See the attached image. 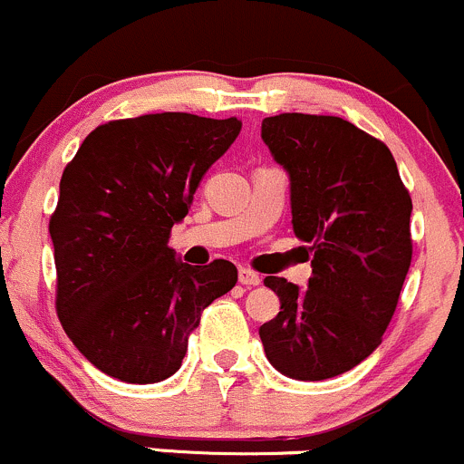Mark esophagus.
<instances>
[{
	"instance_id": "34e87169",
	"label": "esophagus",
	"mask_w": 464,
	"mask_h": 464,
	"mask_svg": "<svg viewBox=\"0 0 464 464\" xmlns=\"http://www.w3.org/2000/svg\"><path fill=\"white\" fill-rule=\"evenodd\" d=\"M238 281H241L243 285H259L261 276L256 275V272L247 270V267H241V270H238Z\"/></svg>"
}]
</instances>
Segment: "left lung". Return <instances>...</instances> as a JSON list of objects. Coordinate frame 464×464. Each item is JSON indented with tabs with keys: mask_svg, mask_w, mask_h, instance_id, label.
I'll return each mask as SVG.
<instances>
[{
	"mask_svg": "<svg viewBox=\"0 0 464 464\" xmlns=\"http://www.w3.org/2000/svg\"><path fill=\"white\" fill-rule=\"evenodd\" d=\"M261 138L288 171L313 276L305 290L266 276L281 308L259 337L279 373L328 380L382 343L411 266L413 205L389 147L343 118L281 113L261 122Z\"/></svg>",
	"mask_w": 464,
	"mask_h": 464,
	"instance_id": "1",
	"label": "left lung"
}]
</instances>
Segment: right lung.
I'll return each instance as SVG.
<instances>
[{
    "instance_id": "obj_1",
    "label": "right lung",
    "mask_w": 464,
    "mask_h": 464,
    "mask_svg": "<svg viewBox=\"0 0 464 464\" xmlns=\"http://www.w3.org/2000/svg\"><path fill=\"white\" fill-rule=\"evenodd\" d=\"M238 131L237 118L179 111L111 121L66 165L49 223L57 314L102 373L129 384L174 375L200 313L237 284L230 261L192 267L167 243Z\"/></svg>"
}]
</instances>
